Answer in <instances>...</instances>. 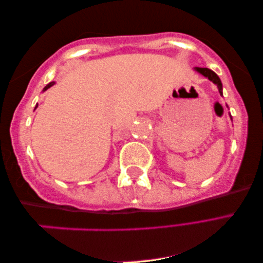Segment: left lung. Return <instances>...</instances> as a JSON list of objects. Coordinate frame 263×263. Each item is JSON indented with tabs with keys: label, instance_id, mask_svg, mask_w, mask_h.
Returning <instances> with one entry per match:
<instances>
[{
	"label": "left lung",
	"instance_id": "1",
	"mask_svg": "<svg viewBox=\"0 0 263 263\" xmlns=\"http://www.w3.org/2000/svg\"><path fill=\"white\" fill-rule=\"evenodd\" d=\"M196 70L199 73H201V74H203L204 77H206V78H209L211 81H213V83L217 85V87L219 89V93H220L222 96V84H221L220 79H219V77L216 74V73H214L212 70H210V68H206V67H197ZM231 119H232V116H231Z\"/></svg>",
	"mask_w": 263,
	"mask_h": 263
}]
</instances>
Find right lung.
Here are the masks:
<instances>
[{
    "label": "right lung",
    "instance_id": "1",
    "mask_svg": "<svg viewBox=\"0 0 263 263\" xmlns=\"http://www.w3.org/2000/svg\"><path fill=\"white\" fill-rule=\"evenodd\" d=\"M54 83H50V84H47L46 86H45V88H44V91H45V89H47V88H50L51 87V86H52ZM37 107V106H36Z\"/></svg>",
    "mask_w": 263,
    "mask_h": 263
}]
</instances>
